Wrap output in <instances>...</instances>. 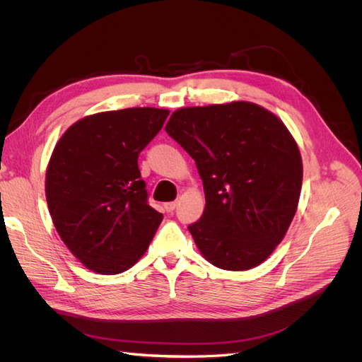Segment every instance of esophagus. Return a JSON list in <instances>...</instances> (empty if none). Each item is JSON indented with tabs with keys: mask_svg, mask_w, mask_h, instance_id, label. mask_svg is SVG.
<instances>
[{
	"mask_svg": "<svg viewBox=\"0 0 362 362\" xmlns=\"http://www.w3.org/2000/svg\"><path fill=\"white\" fill-rule=\"evenodd\" d=\"M164 208H166V211H173L175 208H177V202H166L164 204Z\"/></svg>",
	"mask_w": 362,
	"mask_h": 362,
	"instance_id": "esophagus-1",
	"label": "esophagus"
}]
</instances>
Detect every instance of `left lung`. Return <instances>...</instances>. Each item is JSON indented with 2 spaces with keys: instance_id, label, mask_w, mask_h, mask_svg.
I'll return each instance as SVG.
<instances>
[{
  "instance_id": "left-lung-1",
  "label": "left lung",
  "mask_w": 362,
  "mask_h": 362,
  "mask_svg": "<svg viewBox=\"0 0 362 362\" xmlns=\"http://www.w3.org/2000/svg\"><path fill=\"white\" fill-rule=\"evenodd\" d=\"M166 131L204 182V214L189 226L202 257L223 270L266 261L300 198L302 157L288 128L264 107L233 101L178 108Z\"/></svg>"
}]
</instances>
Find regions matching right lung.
<instances>
[{
    "instance_id": "right-lung-1",
    "label": "right lung",
    "mask_w": 362,
    "mask_h": 362,
    "mask_svg": "<svg viewBox=\"0 0 362 362\" xmlns=\"http://www.w3.org/2000/svg\"><path fill=\"white\" fill-rule=\"evenodd\" d=\"M169 110L134 107L76 120L51 154L45 194L60 238L83 266L117 275L144 257L163 214L148 204L137 158Z\"/></svg>"
}]
</instances>
